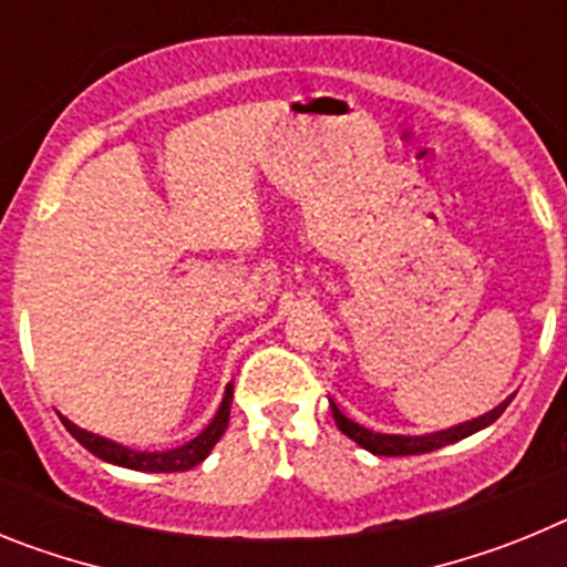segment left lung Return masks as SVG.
<instances>
[{
	"instance_id": "8db88e82",
	"label": "left lung",
	"mask_w": 567,
	"mask_h": 567,
	"mask_svg": "<svg viewBox=\"0 0 567 567\" xmlns=\"http://www.w3.org/2000/svg\"><path fill=\"white\" fill-rule=\"evenodd\" d=\"M329 405H332V414H334V423H338L340 432L346 434V437H352L354 443L360 445V449H365V452L372 454H380V457H409V454H429V452H437V449H443V445L449 443H457V440L468 437V434L480 432V429H485V425H491L494 420L499 417V414L505 412V405H508V400L505 403H499L494 412L483 414V417L477 420H468V423L463 425H454V429H445V432H434V434H420V437H405V434H380V432H372V429H365V425L354 423L349 414L340 409L334 400H329Z\"/></svg>"
}]
</instances>
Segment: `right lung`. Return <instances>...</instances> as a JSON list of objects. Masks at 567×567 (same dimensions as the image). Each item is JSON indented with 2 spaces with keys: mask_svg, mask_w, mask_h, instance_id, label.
<instances>
[{
  "mask_svg": "<svg viewBox=\"0 0 567 567\" xmlns=\"http://www.w3.org/2000/svg\"><path fill=\"white\" fill-rule=\"evenodd\" d=\"M229 403H233V385H227L224 403L221 409H218V414L213 417V423H209L198 437L178 445V449H173V452H133V449H127V445H118L113 443V440H104V437H96V434L84 432V429L70 423L68 417H62V423L68 425V432L73 434V437H76L90 454H96L99 460H107V463L124 465V468H133V471L173 474V471L195 468V465L202 463V460L213 452V445L221 440L224 432H227Z\"/></svg>",
  "mask_w": 567,
  "mask_h": 567,
  "instance_id": "obj_1",
  "label": "right lung"
}]
</instances>
